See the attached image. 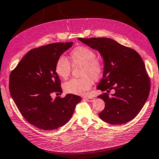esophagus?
<instances>
[{
  "instance_id": "esophagus-1",
  "label": "esophagus",
  "mask_w": 159,
  "mask_h": 159,
  "mask_svg": "<svg viewBox=\"0 0 159 159\" xmlns=\"http://www.w3.org/2000/svg\"><path fill=\"white\" fill-rule=\"evenodd\" d=\"M84 99H85L86 101L89 102H92L95 100V98H91V97H87V98H84Z\"/></svg>"
}]
</instances>
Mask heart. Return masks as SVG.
Here are the masks:
<instances>
[{"label": "heart", "mask_w": 159, "mask_h": 159, "mask_svg": "<svg viewBox=\"0 0 159 159\" xmlns=\"http://www.w3.org/2000/svg\"><path fill=\"white\" fill-rule=\"evenodd\" d=\"M75 65L83 66L82 76L80 79H72L64 84L66 93L84 95L93 85V80H98L101 76L103 67L101 62L96 59V54L93 50L84 46L75 48L70 55ZM55 70L61 79H67L70 74L71 65L64 56L59 57L55 66Z\"/></svg>", "instance_id": "obj_1"}]
</instances>
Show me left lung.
<instances>
[{
    "label": "left lung",
    "instance_id": "8db88e82",
    "mask_svg": "<svg viewBox=\"0 0 159 159\" xmlns=\"http://www.w3.org/2000/svg\"><path fill=\"white\" fill-rule=\"evenodd\" d=\"M78 40L97 50L103 58L104 72L98 89L107 93L114 90L110 96L106 93L98 96L106 103L99 118L111 125H123L134 119L145 104L150 88L141 56L109 38Z\"/></svg>",
    "mask_w": 159,
    "mask_h": 159
}]
</instances>
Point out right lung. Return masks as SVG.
<instances>
[{"label": "right lung", "instance_id": "1", "mask_svg": "<svg viewBox=\"0 0 159 159\" xmlns=\"http://www.w3.org/2000/svg\"><path fill=\"white\" fill-rule=\"evenodd\" d=\"M73 45L55 43L32 49L21 59L9 77V91L21 115L29 123L43 130L64 126L71 119L80 96L62 93L60 80L55 72L57 59Z\"/></svg>", "mask_w": 159, "mask_h": 159}]
</instances>
